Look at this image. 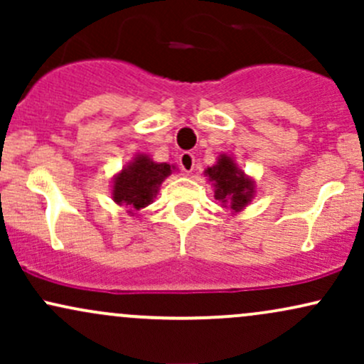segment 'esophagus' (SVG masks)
<instances>
[{"instance_id": "1", "label": "esophagus", "mask_w": 364, "mask_h": 364, "mask_svg": "<svg viewBox=\"0 0 364 364\" xmlns=\"http://www.w3.org/2000/svg\"><path fill=\"white\" fill-rule=\"evenodd\" d=\"M179 166L185 173H191L195 169V156L191 152H183L179 156Z\"/></svg>"}]
</instances>
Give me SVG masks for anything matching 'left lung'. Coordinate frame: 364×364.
I'll return each mask as SVG.
<instances>
[{"mask_svg":"<svg viewBox=\"0 0 364 364\" xmlns=\"http://www.w3.org/2000/svg\"><path fill=\"white\" fill-rule=\"evenodd\" d=\"M215 185V200L228 203L232 210H241L253 195V183L243 176L231 157L223 156L214 168L207 169Z\"/></svg>","mask_w":364,"mask_h":364,"instance_id":"obj_1","label":"left lung"}]
</instances>
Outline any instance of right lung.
Listing matches in <instances>:
<instances>
[{"mask_svg": "<svg viewBox=\"0 0 364 364\" xmlns=\"http://www.w3.org/2000/svg\"><path fill=\"white\" fill-rule=\"evenodd\" d=\"M171 174L169 164H156L147 156L135 157V161L116 178L112 198L116 203L139 208L147 207L156 196L162 179Z\"/></svg>", "mask_w": 364, "mask_h": 364, "instance_id": "right-lung-1", "label": "right lung"}]
</instances>
